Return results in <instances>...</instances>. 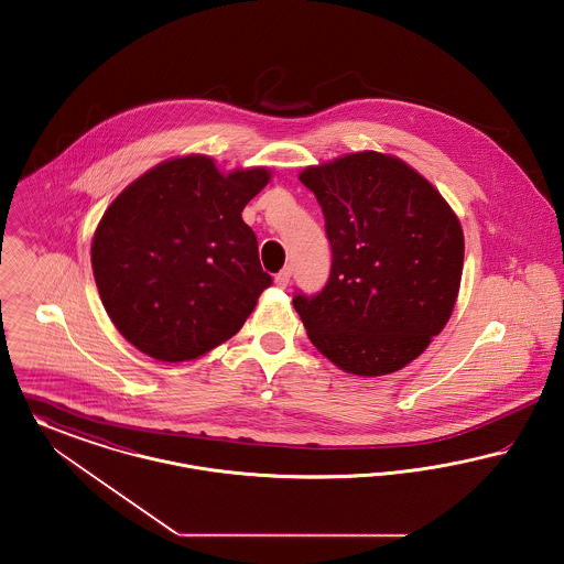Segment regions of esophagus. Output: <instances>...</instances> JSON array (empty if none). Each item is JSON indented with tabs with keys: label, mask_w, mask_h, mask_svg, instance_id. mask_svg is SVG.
I'll return each instance as SVG.
<instances>
[{
	"label": "esophagus",
	"mask_w": 564,
	"mask_h": 564,
	"mask_svg": "<svg viewBox=\"0 0 564 564\" xmlns=\"http://www.w3.org/2000/svg\"><path fill=\"white\" fill-rule=\"evenodd\" d=\"M291 275H293L291 268L282 269V271L275 275V284H278L280 289H286V286L291 284Z\"/></svg>",
	"instance_id": "34e87169"
}]
</instances>
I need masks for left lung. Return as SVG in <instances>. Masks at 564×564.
Here are the masks:
<instances>
[{
	"instance_id": "obj_1",
	"label": "left lung",
	"mask_w": 564,
	"mask_h": 564,
	"mask_svg": "<svg viewBox=\"0 0 564 564\" xmlns=\"http://www.w3.org/2000/svg\"><path fill=\"white\" fill-rule=\"evenodd\" d=\"M325 214V289L293 296L310 341L339 369L376 378L426 350L452 316L465 238L440 191L397 156L365 150L305 167Z\"/></svg>"
}]
</instances>
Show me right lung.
I'll return each instance as SVG.
<instances>
[{
  "label": "right lung",
  "mask_w": 564,
  "mask_h": 564,
  "mask_svg": "<svg viewBox=\"0 0 564 564\" xmlns=\"http://www.w3.org/2000/svg\"><path fill=\"white\" fill-rule=\"evenodd\" d=\"M265 167L223 174L188 154L159 163L104 212L90 265L120 335L163 362L206 355L238 333L271 284L246 204Z\"/></svg>",
  "instance_id": "1"
}]
</instances>
